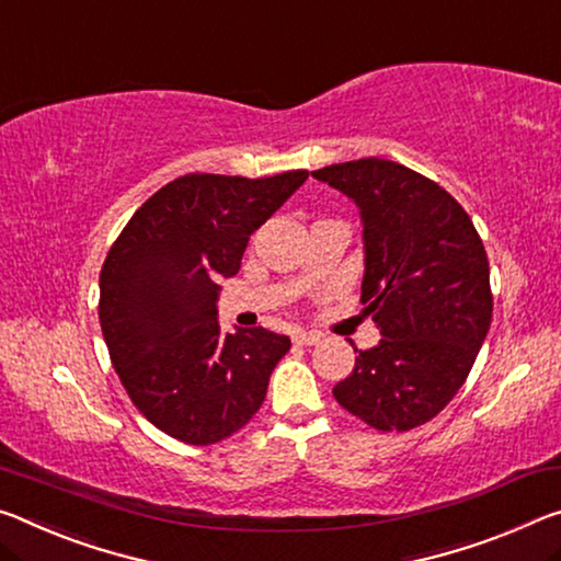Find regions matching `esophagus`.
Returning <instances> with one entry per match:
<instances>
[{
    "label": "esophagus",
    "mask_w": 561,
    "mask_h": 561,
    "mask_svg": "<svg viewBox=\"0 0 561 561\" xmlns=\"http://www.w3.org/2000/svg\"><path fill=\"white\" fill-rule=\"evenodd\" d=\"M295 342H297V344L312 346V344L322 342V334H319V332H297V334H295Z\"/></svg>",
    "instance_id": "obj_1"
}]
</instances>
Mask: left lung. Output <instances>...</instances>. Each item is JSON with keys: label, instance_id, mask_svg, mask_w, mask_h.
<instances>
[{"label": "left lung", "instance_id": "obj_1", "mask_svg": "<svg viewBox=\"0 0 561 561\" xmlns=\"http://www.w3.org/2000/svg\"><path fill=\"white\" fill-rule=\"evenodd\" d=\"M312 176L362 211V305L381 332L332 389L334 399L379 432H409L459 392L492 324L482 237L444 186L389 159L332 164Z\"/></svg>", "mask_w": 561, "mask_h": 561}]
</instances>
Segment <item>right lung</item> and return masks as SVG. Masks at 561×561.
Wrapping results in <instances>:
<instances>
[{
  "mask_svg": "<svg viewBox=\"0 0 561 561\" xmlns=\"http://www.w3.org/2000/svg\"><path fill=\"white\" fill-rule=\"evenodd\" d=\"M309 176L184 174L131 215L100 274V324L122 387L141 414L184 444H217L262 407L289 336L262 327L221 334L217 291L249 234Z\"/></svg>",
  "mask_w": 561,
  "mask_h": 561,
  "instance_id": "right-lung-1",
  "label": "right lung"
}]
</instances>
